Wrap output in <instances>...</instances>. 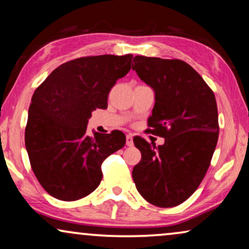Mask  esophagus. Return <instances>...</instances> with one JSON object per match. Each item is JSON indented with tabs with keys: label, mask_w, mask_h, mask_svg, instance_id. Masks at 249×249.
<instances>
[{
	"label": "esophagus",
	"mask_w": 249,
	"mask_h": 249,
	"mask_svg": "<svg viewBox=\"0 0 249 249\" xmlns=\"http://www.w3.org/2000/svg\"><path fill=\"white\" fill-rule=\"evenodd\" d=\"M125 139H127V141H125V144H127V146H132L134 145V141H132V135H127V137H125Z\"/></svg>",
	"instance_id": "1"
}]
</instances>
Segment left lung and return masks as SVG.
Instances as JSON below:
<instances>
[{
	"label": "left lung",
	"mask_w": 249,
	"mask_h": 249,
	"mask_svg": "<svg viewBox=\"0 0 249 249\" xmlns=\"http://www.w3.org/2000/svg\"><path fill=\"white\" fill-rule=\"evenodd\" d=\"M134 62L132 70L155 91L147 131L164 144L155 147L136 136L142 160L132 179L148 203L173 207L195 193L209 170L219 138L215 96L185 61L137 55Z\"/></svg>",
	"instance_id": "1"
}]
</instances>
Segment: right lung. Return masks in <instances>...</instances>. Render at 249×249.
<instances>
[{"mask_svg": "<svg viewBox=\"0 0 249 249\" xmlns=\"http://www.w3.org/2000/svg\"><path fill=\"white\" fill-rule=\"evenodd\" d=\"M132 54L83 56L61 64L36 88L25 144L37 180L51 196L72 202L100 185L102 163L122 148L125 136L87 135L88 119L107 107L111 88L131 69Z\"/></svg>", "mask_w": 249, "mask_h": 249, "instance_id": "right-lung-1", "label": "right lung"}]
</instances>
